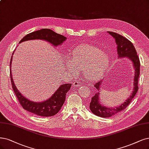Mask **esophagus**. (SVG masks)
Returning a JSON list of instances; mask_svg holds the SVG:
<instances>
[{
    "instance_id": "1",
    "label": "esophagus",
    "mask_w": 149,
    "mask_h": 149,
    "mask_svg": "<svg viewBox=\"0 0 149 149\" xmlns=\"http://www.w3.org/2000/svg\"><path fill=\"white\" fill-rule=\"evenodd\" d=\"M80 82L79 81H77V80H75V81H74V83H73V86L74 87H78L79 86H80Z\"/></svg>"
}]
</instances>
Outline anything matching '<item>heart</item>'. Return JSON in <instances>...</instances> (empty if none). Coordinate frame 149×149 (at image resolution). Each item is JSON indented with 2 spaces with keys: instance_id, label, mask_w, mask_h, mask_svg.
Segmentation results:
<instances>
[{
  "instance_id": "heart-1",
  "label": "heart",
  "mask_w": 149,
  "mask_h": 149,
  "mask_svg": "<svg viewBox=\"0 0 149 149\" xmlns=\"http://www.w3.org/2000/svg\"><path fill=\"white\" fill-rule=\"evenodd\" d=\"M111 61L109 54L95 45H81L75 48L72 53L71 59H66L69 70L76 67L81 69L86 79L96 81L101 78Z\"/></svg>"
}]
</instances>
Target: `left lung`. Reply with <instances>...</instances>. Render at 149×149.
<instances>
[{
    "label": "left lung",
    "mask_w": 149,
    "mask_h": 149,
    "mask_svg": "<svg viewBox=\"0 0 149 149\" xmlns=\"http://www.w3.org/2000/svg\"><path fill=\"white\" fill-rule=\"evenodd\" d=\"M107 33L113 37L117 44L118 58H126L130 61L134 70V75L133 78V91H132L130 96L126 99L123 103L114 107L104 106L100 101V88L102 85V80L98 81L95 84V87L98 90V92L96 93L94 96L91 97V101L90 104V109L93 113L98 117L103 118L111 117L122 111L129 105L138 90V86H137L138 84L137 83H138V79L140 74V61L133 44L127 38L118 34L117 33L109 31H108Z\"/></svg>",
    "instance_id": "left-lung-1"
}]
</instances>
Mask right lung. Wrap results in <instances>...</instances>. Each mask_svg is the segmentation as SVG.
<instances>
[{"mask_svg":"<svg viewBox=\"0 0 149 149\" xmlns=\"http://www.w3.org/2000/svg\"><path fill=\"white\" fill-rule=\"evenodd\" d=\"M42 40L56 47L62 44L67 40L65 37L57 34L55 32L49 29H42L30 33L24 36L19 43L25 41L31 40ZM15 52V51H14ZM14 52L13 53V54ZM13 55L10 61V77L12 81V88L17 97L22 107L28 112L42 117H51L56 115L61 109L65 100V95L72 86L70 84L61 85L53 95L47 100L42 102H34L24 96L16 88L12 77V61Z\"/></svg>","mask_w":149,"mask_h":149,"instance_id":"right-lung-1","label":"right lung"}]
</instances>
